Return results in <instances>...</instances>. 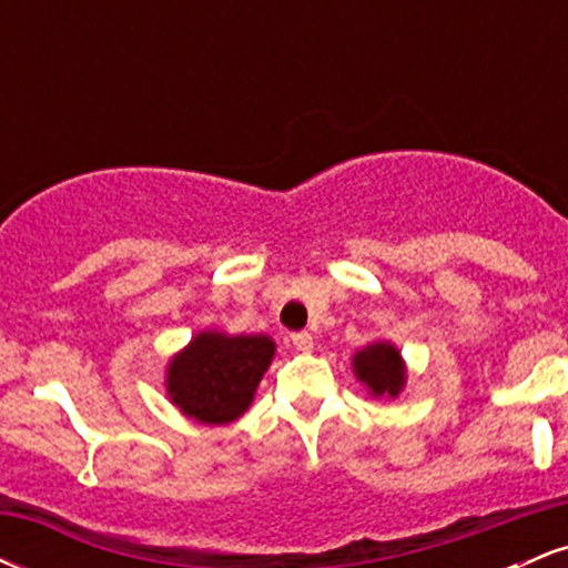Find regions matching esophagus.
Masks as SVG:
<instances>
[{
  "instance_id": "1",
  "label": "esophagus",
  "mask_w": 568,
  "mask_h": 568,
  "mask_svg": "<svg viewBox=\"0 0 568 568\" xmlns=\"http://www.w3.org/2000/svg\"><path fill=\"white\" fill-rule=\"evenodd\" d=\"M291 344L298 352H312V347H315V338H312V334H306V331H302V334L291 336Z\"/></svg>"
}]
</instances>
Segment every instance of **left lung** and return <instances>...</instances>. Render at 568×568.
I'll list each match as a JSON object with an SVG mask.
<instances>
[{
  "label": "left lung",
  "instance_id": "1",
  "mask_svg": "<svg viewBox=\"0 0 568 568\" xmlns=\"http://www.w3.org/2000/svg\"><path fill=\"white\" fill-rule=\"evenodd\" d=\"M352 374L371 397H397L406 389L408 368L400 349L387 338H376L352 355Z\"/></svg>",
  "mask_w": 568,
  "mask_h": 568
}]
</instances>
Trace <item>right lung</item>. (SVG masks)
I'll return each mask as SVG.
<instances>
[{
	"mask_svg": "<svg viewBox=\"0 0 568 568\" xmlns=\"http://www.w3.org/2000/svg\"><path fill=\"white\" fill-rule=\"evenodd\" d=\"M275 349V338L266 334L200 331L168 361V400L200 425L237 422L251 408Z\"/></svg>",
	"mask_w": 568,
	"mask_h": 568,
	"instance_id": "1",
	"label": "right lung"
}]
</instances>
